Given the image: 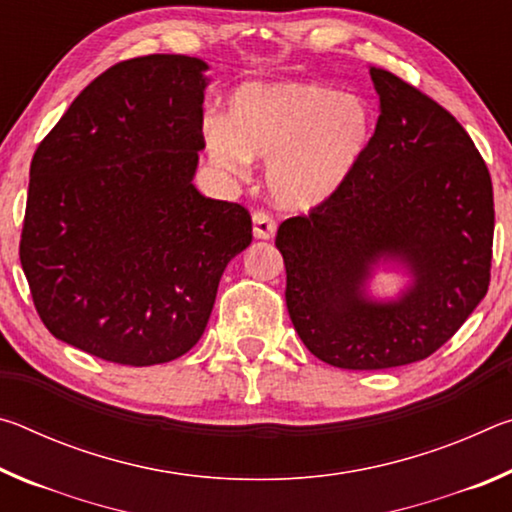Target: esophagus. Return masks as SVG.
<instances>
[{
    "label": "esophagus",
    "mask_w": 512,
    "mask_h": 512,
    "mask_svg": "<svg viewBox=\"0 0 512 512\" xmlns=\"http://www.w3.org/2000/svg\"><path fill=\"white\" fill-rule=\"evenodd\" d=\"M277 230V223L273 219V214H268L264 210L253 212V235L257 239H271Z\"/></svg>",
    "instance_id": "esophagus-1"
}]
</instances>
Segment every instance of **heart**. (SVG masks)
I'll use <instances>...</instances> for the list:
<instances>
[{"label": "heart", "mask_w": 512, "mask_h": 512, "mask_svg": "<svg viewBox=\"0 0 512 512\" xmlns=\"http://www.w3.org/2000/svg\"><path fill=\"white\" fill-rule=\"evenodd\" d=\"M375 126L361 94L309 81L250 83L232 97L230 119L205 121V142L216 167L230 173H244L250 158L268 160L275 201L309 210L348 183Z\"/></svg>", "instance_id": "1"}]
</instances>
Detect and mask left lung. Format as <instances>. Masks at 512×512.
I'll list each match as a JSON object with an SVG mask.
<instances>
[{
    "mask_svg": "<svg viewBox=\"0 0 512 512\" xmlns=\"http://www.w3.org/2000/svg\"><path fill=\"white\" fill-rule=\"evenodd\" d=\"M375 137L339 192L277 228L287 309L307 350L329 366L381 370L431 357L488 293L492 180L452 112L386 69ZM381 256L409 263L397 303L365 298Z\"/></svg>",
    "mask_w": 512,
    "mask_h": 512,
    "instance_id": "8db88e82",
    "label": "left lung"
}]
</instances>
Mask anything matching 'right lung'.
Instances as JSON below:
<instances>
[{
    "label": "right lung",
    "instance_id": "right-lung-1",
    "mask_svg": "<svg viewBox=\"0 0 512 512\" xmlns=\"http://www.w3.org/2000/svg\"><path fill=\"white\" fill-rule=\"evenodd\" d=\"M207 65L151 54L108 67L31 160L20 262L56 339L121 366L183 357L225 266L253 241L244 205L192 185Z\"/></svg>",
    "mask_w": 512,
    "mask_h": 512
}]
</instances>
